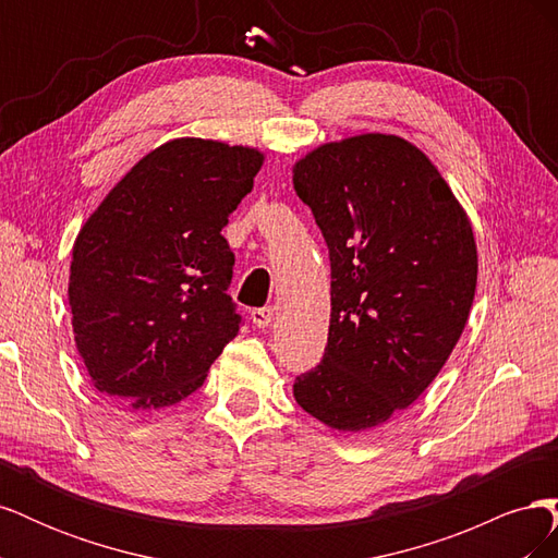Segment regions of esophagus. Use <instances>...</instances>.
I'll return each mask as SVG.
<instances>
[{
    "label": "esophagus",
    "mask_w": 558,
    "mask_h": 558,
    "mask_svg": "<svg viewBox=\"0 0 558 558\" xmlns=\"http://www.w3.org/2000/svg\"><path fill=\"white\" fill-rule=\"evenodd\" d=\"M251 318H253V324H256L258 328H267V326L275 320V307H258V310H253V312H251Z\"/></svg>",
    "instance_id": "obj_1"
}]
</instances>
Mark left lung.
Instances as JSON below:
<instances>
[{
  "label": "left lung",
  "instance_id": "obj_1",
  "mask_svg": "<svg viewBox=\"0 0 558 558\" xmlns=\"http://www.w3.org/2000/svg\"><path fill=\"white\" fill-rule=\"evenodd\" d=\"M330 256L324 361L293 384L326 426L386 424L426 391L465 328L477 246L437 167L396 134L314 148L293 167Z\"/></svg>",
  "mask_w": 558,
  "mask_h": 558
}]
</instances>
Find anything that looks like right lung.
<instances>
[{
	"mask_svg": "<svg viewBox=\"0 0 558 558\" xmlns=\"http://www.w3.org/2000/svg\"><path fill=\"white\" fill-rule=\"evenodd\" d=\"M260 165L256 148L172 140L134 165L81 228L70 307L99 393L160 410L205 384L242 326L226 293L234 253L221 230Z\"/></svg>",
	"mask_w": 558,
	"mask_h": 558,
	"instance_id": "add662e5",
	"label": "right lung"
}]
</instances>
